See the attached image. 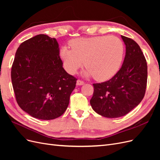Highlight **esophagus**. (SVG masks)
Wrapping results in <instances>:
<instances>
[{"mask_svg": "<svg viewBox=\"0 0 160 160\" xmlns=\"http://www.w3.org/2000/svg\"><path fill=\"white\" fill-rule=\"evenodd\" d=\"M84 81H81V80H79V79H78L77 81V85H84Z\"/></svg>", "mask_w": 160, "mask_h": 160, "instance_id": "esophagus-1", "label": "esophagus"}]
</instances>
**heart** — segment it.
I'll return each mask as SVG.
<instances>
[{
	"instance_id": "obj_1",
	"label": "heart",
	"mask_w": 160,
	"mask_h": 160,
	"mask_svg": "<svg viewBox=\"0 0 160 160\" xmlns=\"http://www.w3.org/2000/svg\"><path fill=\"white\" fill-rule=\"evenodd\" d=\"M71 50L62 47L60 57L65 69L74 74L84 64L87 76L99 81L113 77L122 65L124 46L115 36H95L77 38L69 41Z\"/></svg>"
}]
</instances>
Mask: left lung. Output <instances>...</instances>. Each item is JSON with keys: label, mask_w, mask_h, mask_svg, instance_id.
I'll list each match as a JSON object with an SVG mask.
<instances>
[{"label": "left lung", "mask_w": 160, "mask_h": 160, "mask_svg": "<svg viewBox=\"0 0 160 160\" xmlns=\"http://www.w3.org/2000/svg\"><path fill=\"white\" fill-rule=\"evenodd\" d=\"M122 38L126 48L122 67L109 81L93 84L90 100L95 112L108 118L122 117L137 107L147 86L148 65L143 52L132 38Z\"/></svg>", "instance_id": "left-lung-1"}]
</instances>
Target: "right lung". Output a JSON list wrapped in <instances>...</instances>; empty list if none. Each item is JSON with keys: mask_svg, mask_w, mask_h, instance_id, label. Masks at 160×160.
<instances>
[{"mask_svg": "<svg viewBox=\"0 0 160 160\" xmlns=\"http://www.w3.org/2000/svg\"><path fill=\"white\" fill-rule=\"evenodd\" d=\"M11 80L19 107L42 120L54 119L64 113L77 81L62 67L56 38L43 34L19 46Z\"/></svg>", "mask_w": 160, "mask_h": 160, "instance_id": "obj_1", "label": "right lung"}]
</instances>
